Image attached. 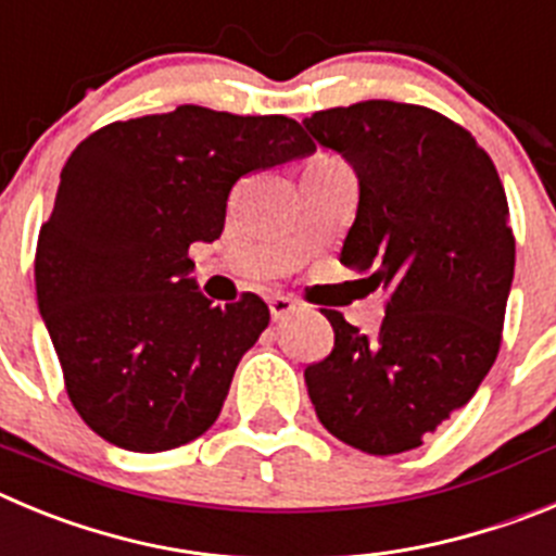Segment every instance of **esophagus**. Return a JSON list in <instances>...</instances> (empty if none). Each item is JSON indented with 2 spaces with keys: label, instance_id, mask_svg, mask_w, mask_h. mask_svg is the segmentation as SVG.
Wrapping results in <instances>:
<instances>
[{
  "label": "esophagus",
  "instance_id": "1",
  "mask_svg": "<svg viewBox=\"0 0 556 556\" xmlns=\"http://www.w3.org/2000/svg\"><path fill=\"white\" fill-rule=\"evenodd\" d=\"M268 309H271L274 321H282V318H288L296 309V302L290 296H271L268 299Z\"/></svg>",
  "mask_w": 556,
  "mask_h": 556
}]
</instances>
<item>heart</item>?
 Instances as JSON below:
<instances>
[{"label":"heart","instance_id":"b5f03b06","mask_svg":"<svg viewBox=\"0 0 556 556\" xmlns=\"http://www.w3.org/2000/svg\"><path fill=\"white\" fill-rule=\"evenodd\" d=\"M318 160H324V163H329V160H334V157H318Z\"/></svg>","mask_w":556,"mask_h":556}]
</instances>
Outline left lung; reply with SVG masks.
<instances>
[{"mask_svg": "<svg viewBox=\"0 0 556 556\" xmlns=\"http://www.w3.org/2000/svg\"><path fill=\"white\" fill-rule=\"evenodd\" d=\"M304 127L357 174L340 263L388 293L377 334L324 309L334 349L304 368L309 402L349 446L409 452L496 363L515 271L504 185L468 129L421 104L368 99Z\"/></svg>", "mask_w": 556, "mask_h": 556, "instance_id": "obj_1", "label": "left lung"}]
</instances>
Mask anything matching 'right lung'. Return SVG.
<instances>
[{
    "mask_svg": "<svg viewBox=\"0 0 556 556\" xmlns=\"http://www.w3.org/2000/svg\"><path fill=\"white\" fill-rule=\"evenodd\" d=\"M315 147L293 118L179 104L88 135L60 172L38 235L35 293L68 399L127 452H166L216 424L266 302L218 304L191 277L232 185Z\"/></svg>",
    "mask_w": 556,
    "mask_h": 556,
    "instance_id": "obj_1",
    "label": "right lung"
}]
</instances>
